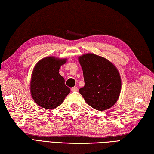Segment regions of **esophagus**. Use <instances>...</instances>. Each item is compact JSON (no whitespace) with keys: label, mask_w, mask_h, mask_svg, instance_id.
Returning <instances> with one entry per match:
<instances>
[{"label":"esophagus","mask_w":154,"mask_h":154,"mask_svg":"<svg viewBox=\"0 0 154 154\" xmlns=\"http://www.w3.org/2000/svg\"><path fill=\"white\" fill-rule=\"evenodd\" d=\"M77 90H78L77 87H72V88H71L72 91H77Z\"/></svg>","instance_id":"obj_1"}]
</instances>
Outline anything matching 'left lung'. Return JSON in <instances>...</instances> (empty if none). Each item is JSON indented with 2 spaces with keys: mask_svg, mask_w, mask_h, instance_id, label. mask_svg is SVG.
I'll list each match as a JSON object with an SVG mask.
<instances>
[{
  "mask_svg": "<svg viewBox=\"0 0 154 154\" xmlns=\"http://www.w3.org/2000/svg\"><path fill=\"white\" fill-rule=\"evenodd\" d=\"M85 85L79 89L87 103L103 111L116 103L121 91V77L116 67L107 59L88 53L79 57Z\"/></svg>",
  "mask_w": 154,
  "mask_h": 154,
  "instance_id": "8db88e82",
  "label": "left lung"
}]
</instances>
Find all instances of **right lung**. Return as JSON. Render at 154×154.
I'll return each mask as SVG.
<instances>
[{"label": "right lung", "mask_w": 154, "mask_h": 154, "mask_svg": "<svg viewBox=\"0 0 154 154\" xmlns=\"http://www.w3.org/2000/svg\"><path fill=\"white\" fill-rule=\"evenodd\" d=\"M66 59L49 57L38 61L33 70L31 92L35 103L45 109H53L61 105L70 89L65 84V79L59 73L61 65Z\"/></svg>", "instance_id": "1"}]
</instances>
